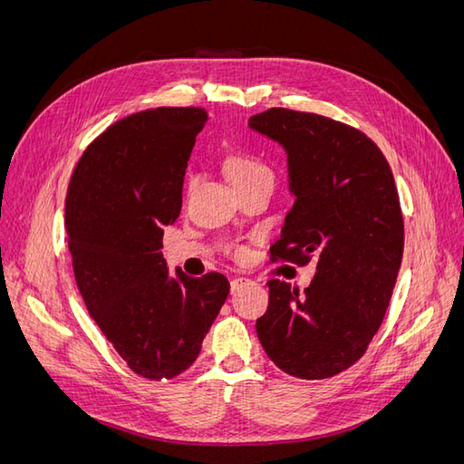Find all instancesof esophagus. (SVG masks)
Listing matches in <instances>:
<instances>
[{
  "label": "esophagus",
  "mask_w": 464,
  "mask_h": 464,
  "mask_svg": "<svg viewBox=\"0 0 464 464\" xmlns=\"http://www.w3.org/2000/svg\"><path fill=\"white\" fill-rule=\"evenodd\" d=\"M251 280L249 278H244V276H237V278H232V283H230V288H232V292H240L246 285H249Z\"/></svg>",
  "instance_id": "1"
}]
</instances>
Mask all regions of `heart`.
<instances>
[{"instance_id":"heart-1","label":"heart","mask_w":464,"mask_h":464,"mask_svg":"<svg viewBox=\"0 0 464 464\" xmlns=\"http://www.w3.org/2000/svg\"><path fill=\"white\" fill-rule=\"evenodd\" d=\"M227 170H228L232 184L234 181H242V179L257 178V176L273 178V172L269 166L256 157H247V154H230L227 160Z\"/></svg>"}]
</instances>
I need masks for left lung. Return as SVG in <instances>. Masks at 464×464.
Returning <instances> with one entry per match:
<instances>
[{
    "instance_id": "obj_1",
    "label": "left lung",
    "mask_w": 464,
    "mask_h": 464,
    "mask_svg": "<svg viewBox=\"0 0 464 464\" xmlns=\"http://www.w3.org/2000/svg\"><path fill=\"white\" fill-rule=\"evenodd\" d=\"M249 128L288 160L294 205L271 259H317L304 292L266 283L257 336L288 375L327 379L363 356L389 307L404 247L395 178L370 137L331 118L271 108L249 118Z\"/></svg>"
}]
</instances>
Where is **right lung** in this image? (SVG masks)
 Returning <instances> with one entry per match:
<instances>
[{
  "label": "right lung",
  "instance_id": "1",
  "mask_svg": "<svg viewBox=\"0 0 464 464\" xmlns=\"http://www.w3.org/2000/svg\"><path fill=\"white\" fill-rule=\"evenodd\" d=\"M203 108L137 111L98 135L77 162L65 198L67 244L91 317L128 366L172 379L198 360L227 302L220 273L191 278L162 257L164 227L181 188Z\"/></svg>",
  "mask_w": 464,
  "mask_h": 464
}]
</instances>
